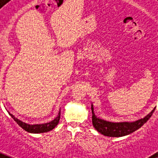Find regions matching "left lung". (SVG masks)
<instances>
[{"mask_svg":"<svg viewBox=\"0 0 158 158\" xmlns=\"http://www.w3.org/2000/svg\"><path fill=\"white\" fill-rule=\"evenodd\" d=\"M91 109L93 113V117H92L93 125L97 131L105 136L120 137V136H125V135L131 134L132 132H134L139 128L141 127L152 117L156 108H154L150 114H148L147 116H145L143 118L138 119L135 122H119V123L109 122L98 118L93 112V104H92Z\"/></svg>","mask_w":158,"mask_h":158,"instance_id":"8db88e82","label":"left lung"}]
</instances>
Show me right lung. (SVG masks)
I'll list each match as a JSON object with an SVG mask.
<instances>
[{
	"label": "right lung",
	"mask_w": 158,
	"mask_h": 158,
	"mask_svg": "<svg viewBox=\"0 0 158 158\" xmlns=\"http://www.w3.org/2000/svg\"><path fill=\"white\" fill-rule=\"evenodd\" d=\"M9 114L15 121L17 122L18 125L23 129L24 131L30 132V133H44V132H48V131H51L54 128L58 125L59 121H60V111L59 112L58 116L53 119L52 121L49 122V123H45V124H40V125H28L27 123L21 121L18 118H17L14 115H12L11 114L9 113Z\"/></svg>",
	"instance_id": "right-lung-1"
}]
</instances>
